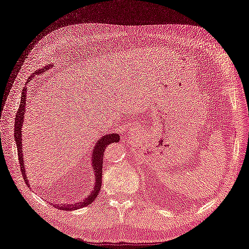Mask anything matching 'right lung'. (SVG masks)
I'll list each match as a JSON object with an SVG mask.
<instances>
[{"instance_id": "add662e5", "label": "right lung", "mask_w": 249, "mask_h": 249, "mask_svg": "<svg viewBox=\"0 0 249 249\" xmlns=\"http://www.w3.org/2000/svg\"><path fill=\"white\" fill-rule=\"evenodd\" d=\"M53 65L52 64H48L47 66H44L43 69H41L39 71H37L34 72V74H38L42 73L43 71H47L48 70L52 69ZM34 76L32 74L31 77L28 79V81H30V79H32ZM27 81V83H28ZM28 85V84H26ZM25 85L24 89H22L21 92V99H20V104H19V108L17 112V116H16V123H14V138H16V142H17V147H18V160H19V166H20V170L22 173V177H24L25 183L27 184L28 187L29 186V180L27 178V175H26V169H25V163H24V155H22V143H21V126L24 124V119H25V113H26V93H27V86ZM120 139L119 135L116 133H112V134H107L105 136H102L99 140L96 141V143L94 144V148L92 150V156H91V168L94 172V183H93V188L92 190L90 191V193L86 196L83 198V200H80L78 202H73V203H58V205H54L55 208L59 209V210H63V211H73V210H78L81 208H84L86 206H88L89 203H91L95 198L97 195L100 193V190L102 189V172H103V159H104V153L106 147L111 144V143L114 142H118ZM53 205V203H51Z\"/></svg>"}]
</instances>
